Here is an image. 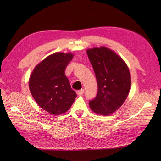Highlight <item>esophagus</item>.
<instances>
[{
	"label": "esophagus",
	"instance_id": "esophagus-1",
	"mask_svg": "<svg viewBox=\"0 0 161 161\" xmlns=\"http://www.w3.org/2000/svg\"><path fill=\"white\" fill-rule=\"evenodd\" d=\"M84 93V89H80V90L77 91V94L79 95V96H81Z\"/></svg>",
	"mask_w": 161,
	"mask_h": 161
}]
</instances>
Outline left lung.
I'll return each instance as SVG.
<instances>
[{"label": "left lung", "instance_id": "obj_1", "mask_svg": "<svg viewBox=\"0 0 161 161\" xmlns=\"http://www.w3.org/2000/svg\"><path fill=\"white\" fill-rule=\"evenodd\" d=\"M96 76L98 91L89 101L91 109L102 115H110L123 104L130 88L127 65L119 55L104 47L86 51Z\"/></svg>", "mask_w": 161, "mask_h": 161}]
</instances>
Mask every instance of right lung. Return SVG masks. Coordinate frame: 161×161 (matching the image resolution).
<instances>
[{"label": "right lung", "mask_w": 161, "mask_h": 161, "mask_svg": "<svg viewBox=\"0 0 161 161\" xmlns=\"http://www.w3.org/2000/svg\"><path fill=\"white\" fill-rule=\"evenodd\" d=\"M73 54L57 53L37 64L30 77L32 96L42 109L54 115L69 110L77 97L64 74Z\"/></svg>", "instance_id": "obj_1"}]
</instances>
